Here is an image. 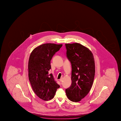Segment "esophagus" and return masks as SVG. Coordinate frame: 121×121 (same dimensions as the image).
<instances>
[{"label": "esophagus", "instance_id": "1", "mask_svg": "<svg viewBox=\"0 0 121 121\" xmlns=\"http://www.w3.org/2000/svg\"><path fill=\"white\" fill-rule=\"evenodd\" d=\"M63 78H61L60 79V82H62L63 81Z\"/></svg>", "mask_w": 121, "mask_h": 121}]
</instances>
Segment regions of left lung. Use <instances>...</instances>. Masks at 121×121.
<instances>
[{"label":"left lung","mask_w":121,"mask_h":121,"mask_svg":"<svg viewBox=\"0 0 121 121\" xmlns=\"http://www.w3.org/2000/svg\"><path fill=\"white\" fill-rule=\"evenodd\" d=\"M66 56L72 64V84L66 89L70 100L78 102L90 91L95 76V63L91 52L79 43H66Z\"/></svg>","instance_id":"left-lung-1"}]
</instances>
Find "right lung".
<instances>
[{"label": "right lung", "instance_id": "obj_1", "mask_svg": "<svg viewBox=\"0 0 121 121\" xmlns=\"http://www.w3.org/2000/svg\"><path fill=\"white\" fill-rule=\"evenodd\" d=\"M62 44L44 43L35 48L31 53L28 62V77L33 90L37 96L44 101L53 98L60 86L52 74L50 61Z\"/></svg>", "mask_w": 121, "mask_h": 121}]
</instances>
